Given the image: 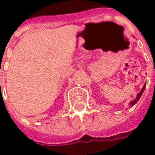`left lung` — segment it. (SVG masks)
<instances>
[{
  "mask_svg": "<svg viewBox=\"0 0 155 155\" xmlns=\"http://www.w3.org/2000/svg\"><path fill=\"white\" fill-rule=\"evenodd\" d=\"M145 86H146V84H144V86H143V89H142V90L140 91V93H138V94H137V98L134 100V101H131V102L130 103V107H132V106H134V105H135V104H136V103H137V102L138 100L140 99V97L142 96V94H143V91H144V90H145Z\"/></svg>",
  "mask_w": 155,
  "mask_h": 155,
  "instance_id": "obj_1",
  "label": "left lung"
}]
</instances>
